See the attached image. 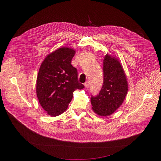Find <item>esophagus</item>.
<instances>
[{
  "instance_id": "1",
  "label": "esophagus",
  "mask_w": 161,
  "mask_h": 161,
  "mask_svg": "<svg viewBox=\"0 0 161 161\" xmlns=\"http://www.w3.org/2000/svg\"><path fill=\"white\" fill-rule=\"evenodd\" d=\"M84 86H85L86 88H88L89 87V81H86L85 83H84Z\"/></svg>"
}]
</instances>
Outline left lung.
<instances>
[{"label":"left lung","mask_w":161,"mask_h":161,"mask_svg":"<svg viewBox=\"0 0 161 161\" xmlns=\"http://www.w3.org/2000/svg\"><path fill=\"white\" fill-rule=\"evenodd\" d=\"M103 86L97 97H91L93 112L100 116L114 114L123 103L128 91V82L119 59L107 53L103 61Z\"/></svg>","instance_id":"8db88e82"}]
</instances>
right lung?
<instances>
[{"instance_id":"1","label":"right lung","mask_w":161,"mask_h":161,"mask_svg":"<svg viewBox=\"0 0 161 161\" xmlns=\"http://www.w3.org/2000/svg\"><path fill=\"white\" fill-rule=\"evenodd\" d=\"M75 50L58 48L48 54L42 63L36 79V95L48 115L56 117L64 113L76 89L84 86L78 82L77 69L71 61Z\"/></svg>"}]
</instances>
